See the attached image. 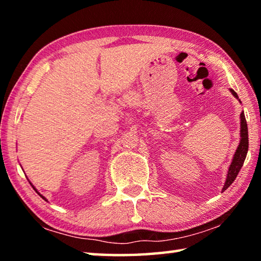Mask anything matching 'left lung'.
Segmentation results:
<instances>
[{
    "mask_svg": "<svg viewBox=\"0 0 261 261\" xmlns=\"http://www.w3.org/2000/svg\"><path fill=\"white\" fill-rule=\"evenodd\" d=\"M230 92L236 99H238V95L235 91L230 90ZM247 149H249V135H247V124H246V120H245V115L242 112L241 113L240 145H238L236 152H235V154H233L232 161L230 163V167H229V169H228L226 183H224V185H223L222 191H224V190H227L229 187H230L233 180H235V178L237 177V175H238V173H240L243 163H244V161H245Z\"/></svg>",
    "mask_w": 261,
    "mask_h": 261,
    "instance_id": "left-lung-1",
    "label": "left lung"
}]
</instances>
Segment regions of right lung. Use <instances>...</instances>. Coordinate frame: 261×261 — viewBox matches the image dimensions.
I'll list each match as a JSON object with an SVG mask.
<instances>
[{"label":"right lung","mask_w":261,"mask_h":261,"mask_svg":"<svg viewBox=\"0 0 261 261\" xmlns=\"http://www.w3.org/2000/svg\"><path fill=\"white\" fill-rule=\"evenodd\" d=\"M33 189H34V190H35V192H37V193H38V194H39V196H40V197H41V198H42V199H45V200H46V198H45V197H43V196H41V194H40V193H39V192H38V191H37V189H35V188H33Z\"/></svg>","instance_id":"add662e5"}]
</instances>
